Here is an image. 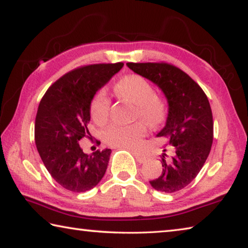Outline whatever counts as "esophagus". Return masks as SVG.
Here are the masks:
<instances>
[{
	"instance_id": "34e87169",
	"label": "esophagus",
	"mask_w": 248,
	"mask_h": 248,
	"mask_svg": "<svg viewBox=\"0 0 248 248\" xmlns=\"http://www.w3.org/2000/svg\"><path fill=\"white\" fill-rule=\"evenodd\" d=\"M134 156H136V158H137V161H138V162H139V163H144V162L146 161V158H145V156H143V155H141V154L134 153Z\"/></svg>"
}]
</instances>
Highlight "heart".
<instances>
[{
  "mask_svg": "<svg viewBox=\"0 0 248 248\" xmlns=\"http://www.w3.org/2000/svg\"><path fill=\"white\" fill-rule=\"evenodd\" d=\"M115 94L136 104L134 118H139L151 128H156L164 123L167 116L165 100L155 95V90L148 79L140 75H128L115 85ZM110 102L104 92L94 96L91 104V115L97 124L107 119ZM146 133L143 123L138 121L129 125L112 124L103 131V139L114 148L136 149L140 139Z\"/></svg>",
  "mask_w": 248,
  "mask_h": 248,
  "instance_id": "obj_1",
  "label": "heart"
}]
</instances>
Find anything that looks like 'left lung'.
Returning a JSON list of instances; mask_svg holds the SVG:
<instances>
[{
	"label": "left lung",
	"mask_w": 248,
	"mask_h": 248,
	"mask_svg": "<svg viewBox=\"0 0 248 248\" xmlns=\"http://www.w3.org/2000/svg\"><path fill=\"white\" fill-rule=\"evenodd\" d=\"M128 68L159 87L169 103L165 127L157 137L169 139L170 151L161 155L162 174L150 184L155 190L178 191L188 186L202 169L213 141L212 111L207 95L189 75L177 66L132 63Z\"/></svg>",
	"instance_id": "obj_1"
}]
</instances>
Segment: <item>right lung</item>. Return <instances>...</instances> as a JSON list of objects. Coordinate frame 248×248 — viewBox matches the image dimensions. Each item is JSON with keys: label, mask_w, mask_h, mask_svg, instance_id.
Wrapping results in <instances>:
<instances>
[{"label": "right lung", "mask_w": 248, "mask_h": 248, "mask_svg": "<svg viewBox=\"0 0 248 248\" xmlns=\"http://www.w3.org/2000/svg\"><path fill=\"white\" fill-rule=\"evenodd\" d=\"M124 66L123 62L78 68L54 82L41 98L35 121V142L46 169L70 191L94 188L106 173L111 150L83 152L78 141L87 129L91 103L97 91Z\"/></svg>", "instance_id": "1"}]
</instances>
